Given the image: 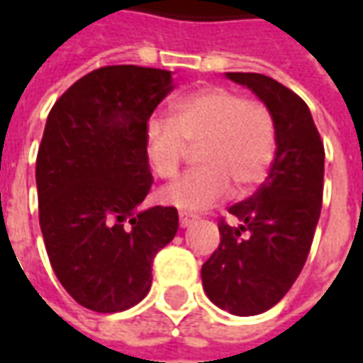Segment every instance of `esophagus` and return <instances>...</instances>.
I'll return each instance as SVG.
<instances>
[{
  "instance_id": "obj_1",
  "label": "esophagus",
  "mask_w": 363,
  "mask_h": 363,
  "mask_svg": "<svg viewBox=\"0 0 363 363\" xmlns=\"http://www.w3.org/2000/svg\"><path fill=\"white\" fill-rule=\"evenodd\" d=\"M179 220H181V228H189V225H192V221H196V216L194 213L181 212Z\"/></svg>"
}]
</instances>
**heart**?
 <instances>
[{
    "instance_id": "obj_1",
    "label": "heart",
    "mask_w": 363,
    "mask_h": 363,
    "mask_svg": "<svg viewBox=\"0 0 363 363\" xmlns=\"http://www.w3.org/2000/svg\"><path fill=\"white\" fill-rule=\"evenodd\" d=\"M198 145V169L167 186L161 200L179 210H202L231 192L251 190L267 177L276 150L270 108L225 87H204L177 99L169 120L145 124V155L153 173L174 179Z\"/></svg>"
}]
</instances>
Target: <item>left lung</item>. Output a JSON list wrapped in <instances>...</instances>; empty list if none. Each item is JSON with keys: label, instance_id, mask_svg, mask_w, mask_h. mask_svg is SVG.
<instances>
[{"label": "left lung", "instance_id": "left-lung-1", "mask_svg": "<svg viewBox=\"0 0 363 363\" xmlns=\"http://www.w3.org/2000/svg\"><path fill=\"white\" fill-rule=\"evenodd\" d=\"M272 112L276 155L259 190L221 218L220 247L202 264L204 291L225 311L249 317L268 311L297 280L323 204L325 147L309 106L299 95L262 74H228Z\"/></svg>", "mask_w": 363, "mask_h": 363}]
</instances>
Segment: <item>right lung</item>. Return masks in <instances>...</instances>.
<instances>
[{"label":"right lung","mask_w":363,"mask_h":363,"mask_svg":"<svg viewBox=\"0 0 363 363\" xmlns=\"http://www.w3.org/2000/svg\"><path fill=\"white\" fill-rule=\"evenodd\" d=\"M173 87L167 69L99 67L46 120L36 155L44 245L60 284L91 311L140 303L155 255L177 235L173 206L138 212L153 184L145 124Z\"/></svg>","instance_id":"right-lung-1"}]
</instances>
